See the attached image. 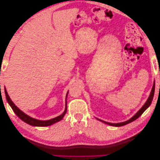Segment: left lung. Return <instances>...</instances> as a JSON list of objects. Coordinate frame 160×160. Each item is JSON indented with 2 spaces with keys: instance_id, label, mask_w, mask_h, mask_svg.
Returning <instances> with one entry per match:
<instances>
[{
  "instance_id": "8db88e82",
  "label": "left lung",
  "mask_w": 160,
  "mask_h": 160,
  "mask_svg": "<svg viewBox=\"0 0 160 160\" xmlns=\"http://www.w3.org/2000/svg\"><path fill=\"white\" fill-rule=\"evenodd\" d=\"M154 92H155V83H153V88H152V89L151 91V93H150V95L149 96V98L148 99V100L146 101V102L145 103V104L143 105V107L140 109L138 112H137V113L135 114L134 116H133V117L129 119V120L126 121V122H122V123H109V122H104V121L103 120H101V119H98V120L101 121V122H103L104 123H106L108 125H112V126H115V127H120V126H123V125H125L126 124H128L131 122H133V121H135V119H137L140 115H142V114L145 111H146L149 107V105H151L152 103V101L153 100V95H154Z\"/></svg>"
}]
</instances>
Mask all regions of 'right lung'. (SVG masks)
<instances>
[{
    "mask_svg": "<svg viewBox=\"0 0 160 160\" xmlns=\"http://www.w3.org/2000/svg\"><path fill=\"white\" fill-rule=\"evenodd\" d=\"M4 92H5V95H6V98L7 100V102L8 104L10 105L11 108L12 109L13 111L15 114L18 116V117L20 118L21 120H22L24 122H25L28 124H29L31 125H32V126H37V127H45V126H49V125H51L52 124L55 123L56 122H59L61 121L63 117L65 116L66 112H67V95H68V92L67 93L66 95V98H65V109L64 112L62 113L61 115L58 116L57 118H55L53 119H49V120H47V121H41V120H38L36 119H34L30 116L27 115L25 113H23L21 110L19 109L17 106L14 105V103L12 102V100L11 99L10 97L8 96L7 91L6 90V88H4Z\"/></svg>",
    "mask_w": 160,
    "mask_h": 160,
    "instance_id": "add662e5",
    "label": "right lung"
}]
</instances>
